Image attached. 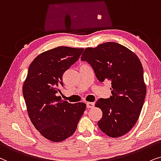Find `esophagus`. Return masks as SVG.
Here are the masks:
<instances>
[{"instance_id":"esophagus-1","label":"esophagus","mask_w":161,"mask_h":161,"mask_svg":"<svg viewBox=\"0 0 161 161\" xmlns=\"http://www.w3.org/2000/svg\"><path fill=\"white\" fill-rule=\"evenodd\" d=\"M87 108H93L94 107V103L93 102H87Z\"/></svg>"}]
</instances>
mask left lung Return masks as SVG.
<instances>
[{"label":"left lung","mask_w":161,"mask_h":161,"mask_svg":"<svg viewBox=\"0 0 161 161\" xmlns=\"http://www.w3.org/2000/svg\"><path fill=\"white\" fill-rule=\"evenodd\" d=\"M81 59L91 64L99 82H112L110 98H100L95 104L102 111L99 129L112 138L127 133L140 116L147 93L138 56L121 44L108 42L85 48Z\"/></svg>","instance_id":"obj_1"}]
</instances>
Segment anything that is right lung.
<instances>
[{"mask_svg": "<svg viewBox=\"0 0 161 161\" xmlns=\"http://www.w3.org/2000/svg\"><path fill=\"white\" fill-rule=\"evenodd\" d=\"M84 48L59 46L44 51L30 64L23 85L28 115L44 138L60 142L76 131L86 104H70L56 96L63 85V75L78 60Z\"/></svg>", "mask_w": 161, "mask_h": 161, "instance_id": "1", "label": "right lung"}]
</instances>
